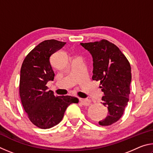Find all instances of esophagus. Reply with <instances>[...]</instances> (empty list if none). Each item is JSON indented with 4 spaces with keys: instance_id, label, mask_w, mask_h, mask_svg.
I'll list each match as a JSON object with an SVG mask.
<instances>
[{
    "instance_id": "esophagus-1",
    "label": "esophagus",
    "mask_w": 153,
    "mask_h": 153,
    "mask_svg": "<svg viewBox=\"0 0 153 153\" xmlns=\"http://www.w3.org/2000/svg\"><path fill=\"white\" fill-rule=\"evenodd\" d=\"M79 101L83 105L85 106H88L91 103V101L89 99H79Z\"/></svg>"
}]
</instances>
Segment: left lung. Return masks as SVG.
Masks as SVG:
<instances>
[{
  "label": "left lung",
  "mask_w": 153,
  "mask_h": 153,
  "mask_svg": "<svg viewBox=\"0 0 153 153\" xmlns=\"http://www.w3.org/2000/svg\"><path fill=\"white\" fill-rule=\"evenodd\" d=\"M80 45L92 56V79L100 82V88L104 93L101 103L108 110V115L99 124L110 126L121 117L129 101L130 64L120 48L107 40Z\"/></svg>",
  "instance_id": "left-lung-1"
}]
</instances>
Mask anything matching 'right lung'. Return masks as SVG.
Instances as JSON below:
<instances>
[{
    "mask_svg": "<svg viewBox=\"0 0 153 153\" xmlns=\"http://www.w3.org/2000/svg\"><path fill=\"white\" fill-rule=\"evenodd\" d=\"M65 44L56 40L43 41L26 56L21 68L19 95L22 105L31 122L40 128L57 125L67 107L79 102L78 98L71 96L55 97L46 86L55 77L51 56Z\"/></svg>",
    "mask_w": 153,
    "mask_h": 153,
    "instance_id": "right-lung-1",
    "label": "right lung"
}]
</instances>
